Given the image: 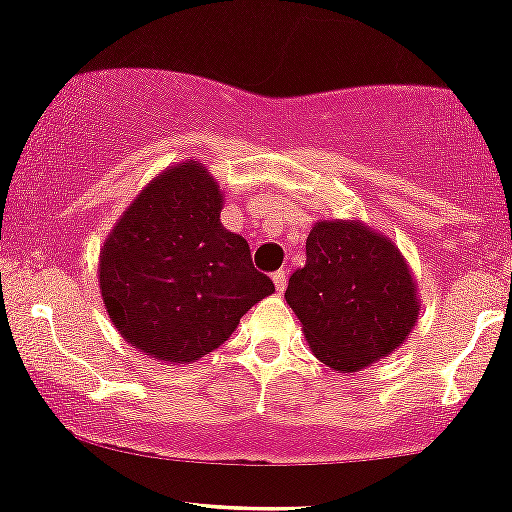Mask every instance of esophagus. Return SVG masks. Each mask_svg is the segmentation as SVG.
Masks as SVG:
<instances>
[{"label":"esophagus","instance_id":"obj_1","mask_svg":"<svg viewBox=\"0 0 512 512\" xmlns=\"http://www.w3.org/2000/svg\"><path fill=\"white\" fill-rule=\"evenodd\" d=\"M273 283H275V290L283 292L285 285H287V271H283V268H280V271H275L273 273Z\"/></svg>","mask_w":512,"mask_h":512}]
</instances>
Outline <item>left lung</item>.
<instances>
[{"instance_id": "obj_1", "label": "left lung", "mask_w": 512, "mask_h": 512, "mask_svg": "<svg viewBox=\"0 0 512 512\" xmlns=\"http://www.w3.org/2000/svg\"><path fill=\"white\" fill-rule=\"evenodd\" d=\"M285 300L309 348L336 372H358L394 353L418 321L416 280L399 246L363 220H321L307 263Z\"/></svg>"}]
</instances>
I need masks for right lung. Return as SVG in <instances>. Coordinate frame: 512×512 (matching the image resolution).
<instances>
[{"label":"right lung","mask_w":512,"mask_h":512,"mask_svg":"<svg viewBox=\"0 0 512 512\" xmlns=\"http://www.w3.org/2000/svg\"><path fill=\"white\" fill-rule=\"evenodd\" d=\"M220 212V183L205 164L186 159L154 176L103 241V307L120 336L149 358L195 363L275 292Z\"/></svg>","instance_id":"1"}]
</instances>
